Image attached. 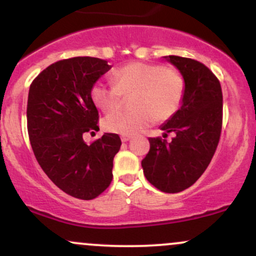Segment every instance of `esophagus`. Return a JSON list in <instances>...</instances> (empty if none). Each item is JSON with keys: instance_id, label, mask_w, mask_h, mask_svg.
<instances>
[{"instance_id": "obj_1", "label": "esophagus", "mask_w": 256, "mask_h": 256, "mask_svg": "<svg viewBox=\"0 0 256 256\" xmlns=\"http://www.w3.org/2000/svg\"><path fill=\"white\" fill-rule=\"evenodd\" d=\"M131 140L130 136H122V142H128V140Z\"/></svg>"}]
</instances>
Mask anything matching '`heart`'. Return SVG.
I'll use <instances>...</instances> for the list:
<instances>
[{"label":"heart","mask_w":256,"mask_h":256,"mask_svg":"<svg viewBox=\"0 0 256 256\" xmlns=\"http://www.w3.org/2000/svg\"><path fill=\"white\" fill-rule=\"evenodd\" d=\"M114 84L98 82L91 88L94 104L104 113L118 109L122 95H134L131 112H114L104 119V128L112 134L134 136L154 120L172 118L184 98V78L177 70L164 64L132 62L113 72Z\"/></svg>","instance_id":"heart-1"}]
</instances>
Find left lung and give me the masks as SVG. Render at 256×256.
<instances>
[{
  "mask_svg": "<svg viewBox=\"0 0 256 256\" xmlns=\"http://www.w3.org/2000/svg\"><path fill=\"white\" fill-rule=\"evenodd\" d=\"M184 78V98L177 113L160 126L176 136L167 143L149 138L150 149L142 160L143 173L160 192L188 189L201 177L218 146L222 124V92L218 78L192 58L164 56Z\"/></svg>",
  "mask_w": 256,
  "mask_h": 256,
  "instance_id": "left-lung-1",
  "label": "left lung"
}]
</instances>
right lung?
<instances>
[{
  "label": "right lung",
  "mask_w": 256,
  "mask_h": 256,
  "mask_svg": "<svg viewBox=\"0 0 256 256\" xmlns=\"http://www.w3.org/2000/svg\"><path fill=\"white\" fill-rule=\"evenodd\" d=\"M112 68L106 60L78 56L46 67L32 82L28 130L38 164L62 192L92 200L110 186L113 158L122 140L104 134L88 146L85 132L98 130L91 88Z\"/></svg>",
  "instance_id": "1"
}]
</instances>
